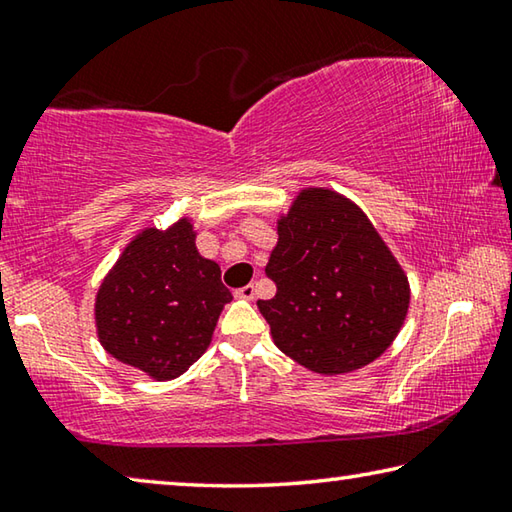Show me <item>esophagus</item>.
I'll return each instance as SVG.
<instances>
[{"label":"esophagus","mask_w":512,"mask_h":512,"mask_svg":"<svg viewBox=\"0 0 512 512\" xmlns=\"http://www.w3.org/2000/svg\"><path fill=\"white\" fill-rule=\"evenodd\" d=\"M237 298H244V300H253L255 298V287L253 284H246V287H241L235 291Z\"/></svg>","instance_id":"obj_1"}]
</instances>
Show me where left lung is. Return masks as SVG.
Here are the masks:
<instances>
[{
  "mask_svg": "<svg viewBox=\"0 0 512 512\" xmlns=\"http://www.w3.org/2000/svg\"><path fill=\"white\" fill-rule=\"evenodd\" d=\"M266 264L275 282L257 307L277 348L320 375L375 361L400 332L409 282L368 216L329 189L302 192Z\"/></svg>",
  "mask_w": 512,
  "mask_h": 512,
  "instance_id": "obj_1",
  "label": "left lung"
}]
</instances>
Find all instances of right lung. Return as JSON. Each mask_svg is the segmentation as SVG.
<instances>
[{"mask_svg":"<svg viewBox=\"0 0 512 512\" xmlns=\"http://www.w3.org/2000/svg\"><path fill=\"white\" fill-rule=\"evenodd\" d=\"M230 300L219 264L198 255L192 223L146 230L101 284L99 339L115 359L173 379L205 352Z\"/></svg>","mask_w":512,"mask_h":512,"instance_id":"1","label":"right lung"}]
</instances>
